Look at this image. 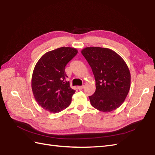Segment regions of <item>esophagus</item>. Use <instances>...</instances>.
<instances>
[{
  "instance_id": "obj_1",
  "label": "esophagus",
  "mask_w": 155,
  "mask_h": 155,
  "mask_svg": "<svg viewBox=\"0 0 155 155\" xmlns=\"http://www.w3.org/2000/svg\"><path fill=\"white\" fill-rule=\"evenodd\" d=\"M84 86H78V89L79 90H83L84 89Z\"/></svg>"
}]
</instances>
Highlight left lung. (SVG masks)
Here are the masks:
<instances>
[{"label": "left lung", "mask_w": 155, "mask_h": 155, "mask_svg": "<svg viewBox=\"0 0 155 155\" xmlns=\"http://www.w3.org/2000/svg\"><path fill=\"white\" fill-rule=\"evenodd\" d=\"M81 53L95 79V92L89 97L91 106L103 112L117 109L124 102L130 87V73L125 60L108 48L86 47Z\"/></svg>", "instance_id": "obj_1"}]
</instances>
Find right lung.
<instances>
[{
    "label": "right lung",
    "instance_id": "obj_1",
    "mask_svg": "<svg viewBox=\"0 0 155 155\" xmlns=\"http://www.w3.org/2000/svg\"><path fill=\"white\" fill-rule=\"evenodd\" d=\"M77 53L75 48H58L44 54L35 65L31 86L35 99L44 110L58 113L69 106L75 90L66 81L65 68Z\"/></svg>",
    "mask_w": 155,
    "mask_h": 155
}]
</instances>
